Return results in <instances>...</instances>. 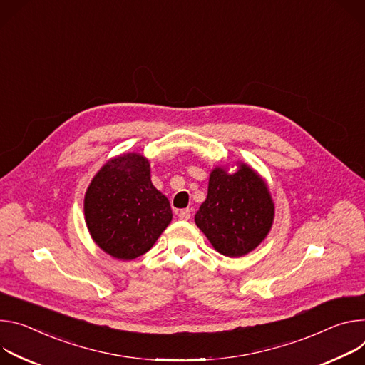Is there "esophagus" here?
Masks as SVG:
<instances>
[{"label": "esophagus", "mask_w": 365, "mask_h": 365, "mask_svg": "<svg viewBox=\"0 0 365 365\" xmlns=\"http://www.w3.org/2000/svg\"><path fill=\"white\" fill-rule=\"evenodd\" d=\"M177 215H178L180 220H188L191 217V210L190 209H182Z\"/></svg>", "instance_id": "34e87169"}]
</instances>
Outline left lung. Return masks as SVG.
<instances>
[{
    "label": "left lung",
    "instance_id": "1",
    "mask_svg": "<svg viewBox=\"0 0 365 365\" xmlns=\"http://www.w3.org/2000/svg\"><path fill=\"white\" fill-rule=\"evenodd\" d=\"M194 220L217 252L230 258L242 257L254 251L268 235L274 203L264 180L240 162L233 174L220 167L212 171L207 198Z\"/></svg>",
    "mask_w": 365,
    "mask_h": 365
}]
</instances>
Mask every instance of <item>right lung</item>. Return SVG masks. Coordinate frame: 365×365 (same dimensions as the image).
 Segmentation results:
<instances>
[{"label": "right lung", "instance_id": "obj_1", "mask_svg": "<svg viewBox=\"0 0 365 365\" xmlns=\"http://www.w3.org/2000/svg\"><path fill=\"white\" fill-rule=\"evenodd\" d=\"M84 212L96 244L123 261L146 254L173 219L168 198L150 181L149 160L139 153L115 156L96 174Z\"/></svg>", "mask_w": 365, "mask_h": 365}]
</instances>
